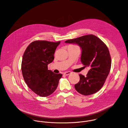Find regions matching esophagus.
Here are the masks:
<instances>
[{
    "label": "esophagus",
    "mask_w": 128,
    "mask_h": 128,
    "mask_svg": "<svg viewBox=\"0 0 128 128\" xmlns=\"http://www.w3.org/2000/svg\"><path fill=\"white\" fill-rule=\"evenodd\" d=\"M70 74H71V72L70 71H67V72H65L64 73V74L65 75V76H68Z\"/></svg>",
    "instance_id": "esophagus-1"
}]
</instances>
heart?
Returning <instances> with one entry per match:
<instances>
[{
    "instance_id": "heart-1",
    "label": "heart",
    "mask_w": 128,
    "mask_h": 128,
    "mask_svg": "<svg viewBox=\"0 0 128 128\" xmlns=\"http://www.w3.org/2000/svg\"><path fill=\"white\" fill-rule=\"evenodd\" d=\"M69 46H75V45H72V44H71V45H70Z\"/></svg>"
}]
</instances>
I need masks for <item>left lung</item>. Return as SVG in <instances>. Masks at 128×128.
I'll return each mask as SVG.
<instances>
[{
    "instance_id": "obj_1",
    "label": "left lung",
    "mask_w": 128,
    "mask_h": 128,
    "mask_svg": "<svg viewBox=\"0 0 128 128\" xmlns=\"http://www.w3.org/2000/svg\"><path fill=\"white\" fill-rule=\"evenodd\" d=\"M66 43L78 44L82 49L81 62L84 67H89L86 76L80 74V82L76 90L84 95L95 94L104 85L110 72L112 60L107 46L93 34L67 40Z\"/></svg>"
}]
</instances>
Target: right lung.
Here are the masks:
<instances>
[{
    "label": "right lung",
    "instance_id": "right-lung-1",
    "mask_svg": "<svg viewBox=\"0 0 128 128\" xmlns=\"http://www.w3.org/2000/svg\"><path fill=\"white\" fill-rule=\"evenodd\" d=\"M60 42L35 40L26 48L22 58L21 70L28 86L36 94L47 97L58 86L61 74H54L48 65L54 59V54Z\"/></svg>",
    "mask_w": 128,
    "mask_h": 128
}]
</instances>
